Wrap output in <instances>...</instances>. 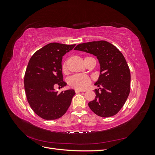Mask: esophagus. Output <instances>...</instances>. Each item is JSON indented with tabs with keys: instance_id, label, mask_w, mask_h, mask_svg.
I'll return each mask as SVG.
<instances>
[{
	"instance_id": "1",
	"label": "esophagus",
	"mask_w": 155,
	"mask_h": 155,
	"mask_svg": "<svg viewBox=\"0 0 155 155\" xmlns=\"http://www.w3.org/2000/svg\"><path fill=\"white\" fill-rule=\"evenodd\" d=\"M85 91H83V90H78V89H76L75 90V92H76V93H78V92H85Z\"/></svg>"
}]
</instances>
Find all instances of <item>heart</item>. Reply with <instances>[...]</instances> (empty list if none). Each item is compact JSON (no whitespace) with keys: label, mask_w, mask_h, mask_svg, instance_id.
Here are the masks:
<instances>
[{"label":"heart","mask_w":155,"mask_h":155,"mask_svg":"<svg viewBox=\"0 0 155 155\" xmlns=\"http://www.w3.org/2000/svg\"><path fill=\"white\" fill-rule=\"evenodd\" d=\"M91 58V57H86L85 59ZM62 71L63 73H67L68 72V65L67 61H65L62 64ZM91 83V78L84 75L81 74H76L70 77L68 79V84L69 85L75 88L78 89V90H83L85 88L90 85Z\"/></svg>","instance_id":"b5f03b06"}]
</instances>
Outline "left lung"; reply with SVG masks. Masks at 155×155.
<instances>
[{"instance_id": "left-lung-1", "label": "left lung", "mask_w": 155, "mask_h": 155, "mask_svg": "<svg viewBox=\"0 0 155 155\" xmlns=\"http://www.w3.org/2000/svg\"><path fill=\"white\" fill-rule=\"evenodd\" d=\"M76 50L96 55L100 63V76L95 85V99L88 103L90 109L101 117L116 114L124 105L130 92V73L124 55L105 41L78 45Z\"/></svg>"}]
</instances>
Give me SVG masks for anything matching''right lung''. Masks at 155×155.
Wrapping results in <instances>:
<instances>
[{
    "label": "right lung",
    "mask_w": 155,
    "mask_h": 155,
    "mask_svg": "<svg viewBox=\"0 0 155 155\" xmlns=\"http://www.w3.org/2000/svg\"><path fill=\"white\" fill-rule=\"evenodd\" d=\"M75 45L49 43L35 51L29 61L24 78L26 96L31 109L41 118L58 119L71 104L74 91L58 93L54 87L67 85L63 79L62 58Z\"/></svg>",
    "instance_id": "add662e5"
}]
</instances>
